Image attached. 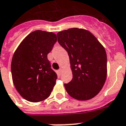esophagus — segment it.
I'll use <instances>...</instances> for the list:
<instances>
[{"mask_svg":"<svg viewBox=\"0 0 126 126\" xmlns=\"http://www.w3.org/2000/svg\"><path fill=\"white\" fill-rule=\"evenodd\" d=\"M61 71H62V69H61V68H60V69H59L58 70V71L59 72V73H61Z\"/></svg>","mask_w":126,"mask_h":126,"instance_id":"esophagus-1","label":"esophagus"}]
</instances>
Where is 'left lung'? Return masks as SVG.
<instances>
[{
  "label": "left lung",
  "instance_id": "obj_1",
  "mask_svg": "<svg viewBox=\"0 0 126 126\" xmlns=\"http://www.w3.org/2000/svg\"><path fill=\"white\" fill-rule=\"evenodd\" d=\"M57 41L68 53L73 79L64 84L68 94L77 100H88L101 91L107 77L105 49L91 32L73 28L59 32Z\"/></svg>",
  "mask_w": 126,
  "mask_h": 126
}]
</instances>
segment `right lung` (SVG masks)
Returning <instances> with one entry per match:
<instances>
[{
    "label": "right lung",
    "instance_id": "add662e5",
    "mask_svg": "<svg viewBox=\"0 0 126 126\" xmlns=\"http://www.w3.org/2000/svg\"><path fill=\"white\" fill-rule=\"evenodd\" d=\"M57 42L56 34L43 31L31 32L13 55L11 73L16 89L26 100L39 102L51 95L57 75L47 55Z\"/></svg>",
    "mask_w": 126,
    "mask_h": 126
}]
</instances>
